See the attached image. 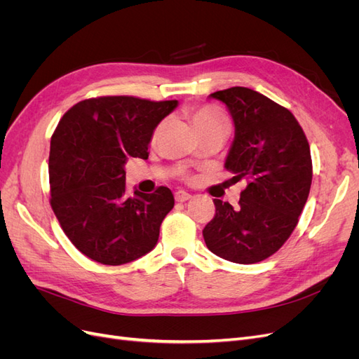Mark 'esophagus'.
<instances>
[{
    "label": "esophagus",
    "mask_w": 359,
    "mask_h": 359,
    "mask_svg": "<svg viewBox=\"0 0 359 359\" xmlns=\"http://www.w3.org/2000/svg\"><path fill=\"white\" fill-rule=\"evenodd\" d=\"M191 196L189 193H186V191H182V190H178V191H175V201L177 202H186V201H189Z\"/></svg>",
    "instance_id": "obj_1"
}]
</instances>
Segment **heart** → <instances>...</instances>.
<instances>
[{
  "label": "heart",
  "mask_w": 359,
  "mask_h": 359,
  "mask_svg": "<svg viewBox=\"0 0 359 359\" xmlns=\"http://www.w3.org/2000/svg\"><path fill=\"white\" fill-rule=\"evenodd\" d=\"M190 121L199 135L208 132V130L229 127V118L215 106H201L196 107V109H193L190 112ZM158 132L160 127L154 132V139L158 136ZM178 173L180 175H184L182 170H180Z\"/></svg>",
  "instance_id": "b5f03b06"
}]
</instances>
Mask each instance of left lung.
I'll use <instances>...</instances> for the list:
<instances>
[{"instance_id": "left-lung-1", "label": "left lung", "mask_w": 359, "mask_h": 359, "mask_svg": "<svg viewBox=\"0 0 359 359\" xmlns=\"http://www.w3.org/2000/svg\"><path fill=\"white\" fill-rule=\"evenodd\" d=\"M226 104L235 139L224 168L232 184L245 181L240 208L214 199L215 215L202 231L206 247L235 264L274 255L298 224L313 166L309 140L286 107L244 86L210 94Z\"/></svg>"}]
</instances>
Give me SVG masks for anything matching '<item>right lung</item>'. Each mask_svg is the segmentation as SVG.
<instances>
[{
    "instance_id": "obj_1",
    "label": "right lung",
    "mask_w": 359,
    "mask_h": 359,
    "mask_svg": "<svg viewBox=\"0 0 359 359\" xmlns=\"http://www.w3.org/2000/svg\"><path fill=\"white\" fill-rule=\"evenodd\" d=\"M177 100L97 97L64 114L50 139V206L73 245L95 262L123 265L149 253L173 208L168 187L126 193L124 165L148 158L158 123Z\"/></svg>"
}]
</instances>
